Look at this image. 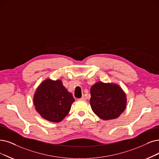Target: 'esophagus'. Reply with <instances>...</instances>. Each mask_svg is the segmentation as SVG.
I'll use <instances>...</instances> for the list:
<instances>
[{"instance_id": "1", "label": "esophagus", "mask_w": 159, "mask_h": 159, "mask_svg": "<svg viewBox=\"0 0 159 159\" xmlns=\"http://www.w3.org/2000/svg\"><path fill=\"white\" fill-rule=\"evenodd\" d=\"M80 100H85L86 98L85 97V95H83V96H82V97L80 98Z\"/></svg>"}]
</instances>
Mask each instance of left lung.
Here are the masks:
<instances>
[{"label":"left lung","mask_w":159,"mask_h":159,"mask_svg":"<svg viewBox=\"0 0 159 159\" xmlns=\"http://www.w3.org/2000/svg\"><path fill=\"white\" fill-rule=\"evenodd\" d=\"M90 104L93 112L100 119H114L125 111L126 96L117 84L98 81L91 88Z\"/></svg>","instance_id":"obj_1"}]
</instances>
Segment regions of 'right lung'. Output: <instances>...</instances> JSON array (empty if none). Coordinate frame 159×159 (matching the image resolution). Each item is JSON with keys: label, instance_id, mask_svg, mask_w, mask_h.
<instances>
[{"label": "right lung", "instance_id": "right-lung-1", "mask_svg": "<svg viewBox=\"0 0 159 159\" xmlns=\"http://www.w3.org/2000/svg\"><path fill=\"white\" fill-rule=\"evenodd\" d=\"M74 101L61 80L50 79L42 82L33 98L36 111L43 119L54 123L61 122L68 115Z\"/></svg>", "mask_w": 159, "mask_h": 159}]
</instances>
